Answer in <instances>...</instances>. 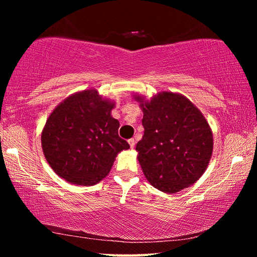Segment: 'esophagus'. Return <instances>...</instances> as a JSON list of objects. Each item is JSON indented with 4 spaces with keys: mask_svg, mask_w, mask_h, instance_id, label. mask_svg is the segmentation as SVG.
Listing matches in <instances>:
<instances>
[{
    "mask_svg": "<svg viewBox=\"0 0 257 257\" xmlns=\"http://www.w3.org/2000/svg\"><path fill=\"white\" fill-rule=\"evenodd\" d=\"M128 144H129V146H130V149H134L135 147V144H136V142H135V139H129L128 141Z\"/></svg>",
    "mask_w": 257,
    "mask_h": 257,
    "instance_id": "34e87169",
    "label": "esophagus"
}]
</instances>
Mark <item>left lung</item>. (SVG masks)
I'll return each mask as SVG.
<instances>
[{"instance_id": "8db88e82", "label": "left lung", "mask_w": 257, "mask_h": 257, "mask_svg": "<svg viewBox=\"0 0 257 257\" xmlns=\"http://www.w3.org/2000/svg\"><path fill=\"white\" fill-rule=\"evenodd\" d=\"M133 96L144 114L145 132L136 151L146 179L167 194L195 184L213 152V133L205 116L179 93L161 92L151 99Z\"/></svg>"}]
</instances>
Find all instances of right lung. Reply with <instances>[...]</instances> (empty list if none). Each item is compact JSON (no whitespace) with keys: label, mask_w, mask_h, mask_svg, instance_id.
Listing matches in <instances>:
<instances>
[{"label":"right lung","mask_w":257,"mask_h":257,"mask_svg":"<svg viewBox=\"0 0 257 257\" xmlns=\"http://www.w3.org/2000/svg\"><path fill=\"white\" fill-rule=\"evenodd\" d=\"M115 102L90 88L64 98L42 130V149L56 175L77 186H93L110 172L116 155L129 149L119 137Z\"/></svg>","instance_id":"1"}]
</instances>
